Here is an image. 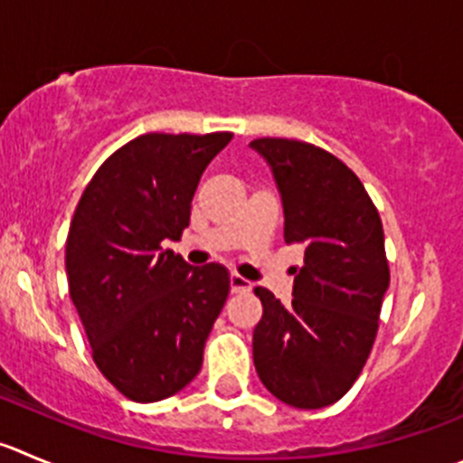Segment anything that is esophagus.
Instances as JSON below:
<instances>
[{
  "label": "esophagus",
  "mask_w": 463,
  "mask_h": 463,
  "mask_svg": "<svg viewBox=\"0 0 463 463\" xmlns=\"http://www.w3.org/2000/svg\"><path fill=\"white\" fill-rule=\"evenodd\" d=\"M229 288H232V293H248V290H252V284L245 277L232 275L229 277Z\"/></svg>",
  "instance_id": "1"
}]
</instances>
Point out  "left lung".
I'll return each instance as SVG.
<instances>
[{
	"instance_id": "8db88e82",
	"label": "left lung",
	"mask_w": 463,
	"mask_h": 463,
	"mask_svg": "<svg viewBox=\"0 0 463 463\" xmlns=\"http://www.w3.org/2000/svg\"><path fill=\"white\" fill-rule=\"evenodd\" d=\"M284 202V241L305 245L293 302L263 286L254 366L263 386L298 409L334 404L361 375L389 288L384 229L371 195L341 158L295 138H254Z\"/></svg>"
}]
</instances>
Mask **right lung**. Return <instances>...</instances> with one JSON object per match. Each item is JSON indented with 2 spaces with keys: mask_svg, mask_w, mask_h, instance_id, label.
<instances>
[{
  "mask_svg": "<svg viewBox=\"0 0 463 463\" xmlns=\"http://www.w3.org/2000/svg\"><path fill=\"white\" fill-rule=\"evenodd\" d=\"M232 131L129 140L81 193L68 241V288L99 373L134 402L191 384L229 295L218 263L191 268L163 241L182 239L211 158Z\"/></svg>",
  "mask_w": 463,
  "mask_h": 463,
  "instance_id": "right-lung-1",
  "label": "right lung"
}]
</instances>
